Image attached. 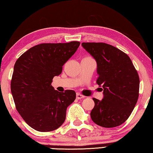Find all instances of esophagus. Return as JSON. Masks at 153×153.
<instances>
[{
  "label": "esophagus",
  "instance_id": "34e87169",
  "mask_svg": "<svg viewBox=\"0 0 153 153\" xmlns=\"http://www.w3.org/2000/svg\"><path fill=\"white\" fill-rule=\"evenodd\" d=\"M76 99H83V98H84V97H85V96H84V95L80 94V93H76Z\"/></svg>",
  "mask_w": 153,
  "mask_h": 153
}]
</instances>
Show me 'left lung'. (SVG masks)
I'll return each instance as SVG.
<instances>
[{"label": "left lung", "mask_w": 153, "mask_h": 153, "mask_svg": "<svg viewBox=\"0 0 153 153\" xmlns=\"http://www.w3.org/2000/svg\"><path fill=\"white\" fill-rule=\"evenodd\" d=\"M97 63V83L102 86V100L93 98L92 120L104 128L122 124L131 114L138 100L139 77L130 57L105 43H82Z\"/></svg>", "instance_id": "1"}]
</instances>
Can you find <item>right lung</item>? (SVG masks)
<instances>
[{"label": "right lung", "mask_w": 153, "mask_h": 153, "mask_svg": "<svg viewBox=\"0 0 153 153\" xmlns=\"http://www.w3.org/2000/svg\"><path fill=\"white\" fill-rule=\"evenodd\" d=\"M79 45V41L39 44L15 63L11 92L17 111L33 129L52 131L65 121L66 110L76 99V92H58L51 84Z\"/></svg>", "instance_id": "1"}]
</instances>
